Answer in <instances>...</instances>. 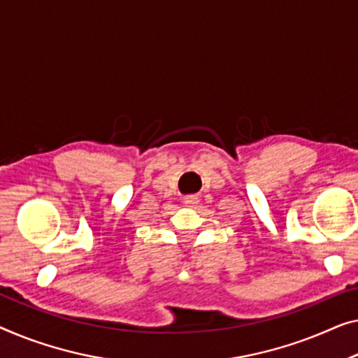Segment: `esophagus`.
Listing matches in <instances>:
<instances>
[{"label":"esophagus","instance_id":"34e87169","mask_svg":"<svg viewBox=\"0 0 358 358\" xmlns=\"http://www.w3.org/2000/svg\"><path fill=\"white\" fill-rule=\"evenodd\" d=\"M197 202H199V199H197L196 196H188V197H185V204H186V206H196Z\"/></svg>","mask_w":358,"mask_h":358}]
</instances>
